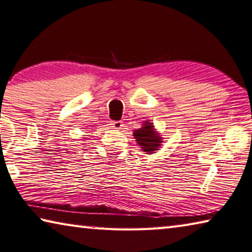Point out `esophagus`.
I'll use <instances>...</instances> for the list:
<instances>
[{
    "label": "esophagus",
    "instance_id": "obj_1",
    "mask_svg": "<svg viewBox=\"0 0 252 252\" xmlns=\"http://www.w3.org/2000/svg\"><path fill=\"white\" fill-rule=\"evenodd\" d=\"M110 125L112 126V127H114V129H118V130H120L123 127V122L122 121H111Z\"/></svg>",
    "mask_w": 252,
    "mask_h": 252
}]
</instances>
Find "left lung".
Segmentation results:
<instances>
[{"mask_svg": "<svg viewBox=\"0 0 252 252\" xmlns=\"http://www.w3.org/2000/svg\"><path fill=\"white\" fill-rule=\"evenodd\" d=\"M134 138L136 141L142 147L143 151L153 153V151L158 150L161 141V136H158L156 133L153 126L151 123L147 122L143 127H140L139 130H134Z\"/></svg>", "mask_w": 252, "mask_h": 252, "instance_id": "1", "label": "left lung"}]
</instances>
